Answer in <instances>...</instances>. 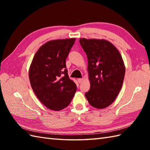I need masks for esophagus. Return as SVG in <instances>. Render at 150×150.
Returning <instances> with one entry per match:
<instances>
[{"mask_svg":"<svg viewBox=\"0 0 150 150\" xmlns=\"http://www.w3.org/2000/svg\"><path fill=\"white\" fill-rule=\"evenodd\" d=\"M77 81L79 83H82V81H83V79H78Z\"/></svg>","mask_w":150,"mask_h":150,"instance_id":"1","label":"esophagus"}]
</instances>
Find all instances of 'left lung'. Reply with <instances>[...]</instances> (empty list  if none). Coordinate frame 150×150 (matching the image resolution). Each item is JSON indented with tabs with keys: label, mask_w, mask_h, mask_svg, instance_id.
Listing matches in <instances>:
<instances>
[{
	"label": "left lung",
	"mask_w": 150,
	"mask_h": 150,
	"mask_svg": "<svg viewBox=\"0 0 150 150\" xmlns=\"http://www.w3.org/2000/svg\"><path fill=\"white\" fill-rule=\"evenodd\" d=\"M88 60L90 89L85 96L91 106L103 109L113 103L122 88L125 75L122 56L106 40H79Z\"/></svg>",
	"instance_id": "left-lung-1"
}]
</instances>
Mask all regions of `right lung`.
<instances>
[{
  "instance_id": "1",
  "label": "right lung",
  "mask_w": 150,
  "mask_h": 150,
  "mask_svg": "<svg viewBox=\"0 0 150 150\" xmlns=\"http://www.w3.org/2000/svg\"><path fill=\"white\" fill-rule=\"evenodd\" d=\"M75 41V39L49 41L37 51L31 64V88L39 100L50 110L59 111L68 106L77 90L66 66Z\"/></svg>"
}]
</instances>
